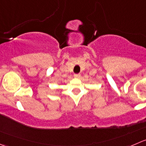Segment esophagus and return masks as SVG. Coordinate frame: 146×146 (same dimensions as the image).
Segmentation results:
<instances>
[{
    "instance_id": "esophagus-1",
    "label": "esophagus",
    "mask_w": 146,
    "mask_h": 146,
    "mask_svg": "<svg viewBox=\"0 0 146 146\" xmlns=\"http://www.w3.org/2000/svg\"><path fill=\"white\" fill-rule=\"evenodd\" d=\"M80 73H76V74H74V77L75 78H80Z\"/></svg>"
}]
</instances>
